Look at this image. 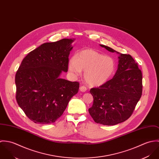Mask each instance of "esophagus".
<instances>
[{
  "label": "esophagus",
  "instance_id": "obj_1",
  "mask_svg": "<svg viewBox=\"0 0 159 159\" xmlns=\"http://www.w3.org/2000/svg\"><path fill=\"white\" fill-rule=\"evenodd\" d=\"M80 91L83 92H86V91H87V88H86L85 86H81V87L80 88Z\"/></svg>",
  "mask_w": 159,
  "mask_h": 159
}]
</instances>
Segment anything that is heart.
I'll return each mask as SVG.
<instances>
[{"label":"heart","mask_w":159,"mask_h":159,"mask_svg":"<svg viewBox=\"0 0 159 159\" xmlns=\"http://www.w3.org/2000/svg\"><path fill=\"white\" fill-rule=\"evenodd\" d=\"M68 66L75 75L84 71V80L91 86H100L106 83L116 70V63L112 57L93 49L83 50L76 54Z\"/></svg>","instance_id":"heart-1"}]
</instances>
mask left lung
Instances as JSON below:
<instances>
[{
	"instance_id": "left-lung-1",
	"label": "left lung",
	"mask_w": 159,
	"mask_h": 159,
	"mask_svg": "<svg viewBox=\"0 0 159 159\" xmlns=\"http://www.w3.org/2000/svg\"><path fill=\"white\" fill-rule=\"evenodd\" d=\"M100 45L118 54L119 64L111 80L97 88L91 89L93 102L89 113L96 123L114 125L124 122L133 113L142 95V73L130 54Z\"/></svg>"
}]
</instances>
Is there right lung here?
I'll return each mask as SVG.
<instances>
[{"label": "right lung", "mask_w": 159, "mask_h": 159, "mask_svg": "<svg viewBox=\"0 0 159 159\" xmlns=\"http://www.w3.org/2000/svg\"><path fill=\"white\" fill-rule=\"evenodd\" d=\"M74 40L64 39L41 45L23 59L16 73L17 103L36 124L54 123L78 92V82L60 78L68 71Z\"/></svg>", "instance_id": "obj_1"}]
</instances>
